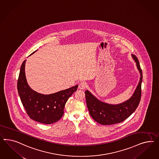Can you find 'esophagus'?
Returning a JSON list of instances; mask_svg holds the SVG:
<instances>
[{
    "label": "esophagus",
    "instance_id": "1",
    "mask_svg": "<svg viewBox=\"0 0 159 159\" xmlns=\"http://www.w3.org/2000/svg\"><path fill=\"white\" fill-rule=\"evenodd\" d=\"M87 86V85L86 83L84 82H80L79 84V89L80 90H84V89L86 88Z\"/></svg>",
    "mask_w": 159,
    "mask_h": 159
}]
</instances>
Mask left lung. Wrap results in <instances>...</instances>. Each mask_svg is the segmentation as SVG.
<instances>
[{
  "label": "left lung",
  "instance_id": "obj_1",
  "mask_svg": "<svg viewBox=\"0 0 159 159\" xmlns=\"http://www.w3.org/2000/svg\"><path fill=\"white\" fill-rule=\"evenodd\" d=\"M140 73V81L135 92L130 98L118 105H110L99 101L89 91L85 92L88 110L92 118L102 125H107L120 123L125 120L136 110L139 104L142 94V70L137 57L132 55Z\"/></svg>",
  "mask_w": 159,
  "mask_h": 159
}]
</instances>
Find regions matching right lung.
I'll use <instances>...</instances> for the list:
<instances>
[{
    "mask_svg": "<svg viewBox=\"0 0 159 159\" xmlns=\"http://www.w3.org/2000/svg\"><path fill=\"white\" fill-rule=\"evenodd\" d=\"M25 63V60L20 68L17 90L27 115L31 120L42 124H51L57 122L64 114V108L68 98L77 90L78 86L49 95L38 93L27 84L24 71Z\"/></svg>",
    "mask_w": 159,
    "mask_h": 159,
    "instance_id": "1",
    "label": "right lung"
}]
</instances>
